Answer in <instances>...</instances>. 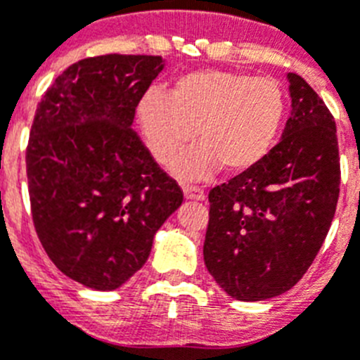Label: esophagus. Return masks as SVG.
Wrapping results in <instances>:
<instances>
[{"label":"esophagus","mask_w":360,"mask_h":360,"mask_svg":"<svg viewBox=\"0 0 360 360\" xmlns=\"http://www.w3.org/2000/svg\"><path fill=\"white\" fill-rule=\"evenodd\" d=\"M184 195L187 200H205V191L202 187L189 186V184H184Z\"/></svg>","instance_id":"34e87169"}]
</instances>
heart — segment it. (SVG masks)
Here are the masks:
<instances>
[{
  "label": "heart",
  "instance_id": "heart-1",
  "mask_svg": "<svg viewBox=\"0 0 360 360\" xmlns=\"http://www.w3.org/2000/svg\"><path fill=\"white\" fill-rule=\"evenodd\" d=\"M285 115V94L276 79L225 70H198L178 77L167 97L148 94L139 120L153 155L169 164L191 142H200L174 164L182 176H209L219 164L245 171L274 144ZM197 133H194V129Z\"/></svg>",
  "mask_w": 360,
  "mask_h": 360
}]
</instances>
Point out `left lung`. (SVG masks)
Segmentation results:
<instances>
[{
  "instance_id": "1",
  "label": "left lung",
  "mask_w": 360,
  "mask_h": 360,
  "mask_svg": "<svg viewBox=\"0 0 360 360\" xmlns=\"http://www.w3.org/2000/svg\"><path fill=\"white\" fill-rule=\"evenodd\" d=\"M292 113L262 160L209 193L203 259L238 301L290 290L316 259L341 184L335 120L311 86L288 73Z\"/></svg>"
}]
</instances>
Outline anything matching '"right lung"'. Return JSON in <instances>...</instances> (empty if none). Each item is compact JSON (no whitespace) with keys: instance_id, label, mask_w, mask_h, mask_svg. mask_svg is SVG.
<instances>
[{"instance_id":"add662e5","label":"right lung","mask_w":360,"mask_h":360,"mask_svg":"<svg viewBox=\"0 0 360 360\" xmlns=\"http://www.w3.org/2000/svg\"><path fill=\"white\" fill-rule=\"evenodd\" d=\"M164 68L160 56L88 57L37 104L27 146L34 227L53 265L94 290H115L144 266L153 238L182 205L131 124Z\"/></svg>"}]
</instances>
